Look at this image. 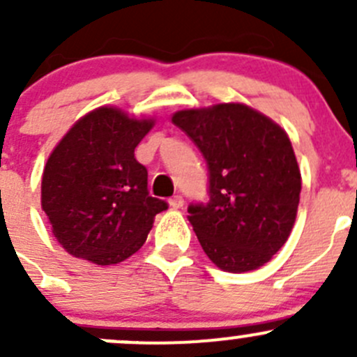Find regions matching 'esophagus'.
Listing matches in <instances>:
<instances>
[{
    "instance_id": "34e87169",
    "label": "esophagus",
    "mask_w": 357,
    "mask_h": 357,
    "mask_svg": "<svg viewBox=\"0 0 357 357\" xmlns=\"http://www.w3.org/2000/svg\"><path fill=\"white\" fill-rule=\"evenodd\" d=\"M169 205H171V208H181L185 205V199L181 195H174L169 200Z\"/></svg>"
}]
</instances>
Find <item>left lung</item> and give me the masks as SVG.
I'll return each instance as SVG.
<instances>
[{
    "label": "left lung",
    "mask_w": 357,
    "mask_h": 357,
    "mask_svg": "<svg viewBox=\"0 0 357 357\" xmlns=\"http://www.w3.org/2000/svg\"><path fill=\"white\" fill-rule=\"evenodd\" d=\"M172 122L207 162L208 202L188 205L207 257L228 273L264 266L289 240L302 188L287 132L243 103L179 110Z\"/></svg>",
    "instance_id": "obj_1"
}]
</instances>
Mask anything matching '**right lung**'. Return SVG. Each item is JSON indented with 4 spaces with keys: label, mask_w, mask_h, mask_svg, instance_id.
<instances>
[{
    "label": "right lung",
    "mask_w": 357,
    "mask_h": 357,
    "mask_svg": "<svg viewBox=\"0 0 357 357\" xmlns=\"http://www.w3.org/2000/svg\"><path fill=\"white\" fill-rule=\"evenodd\" d=\"M153 128L100 107L79 119L45 165L41 205L59 243L98 266L122 262L145 243L167 202L150 197L135 149Z\"/></svg>",
    "instance_id": "right-lung-1"
}]
</instances>
